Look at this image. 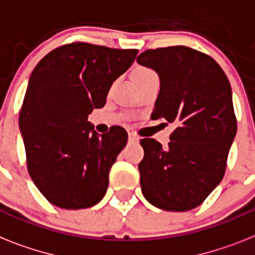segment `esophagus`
<instances>
[{"label": "esophagus", "mask_w": 255, "mask_h": 255, "mask_svg": "<svg viewBox=\"0 0 255 255\" xmlns=\"http://www.w3.org/2000/svg\"><path fill=\"white\" fill-rule=\"evenodd\" d=\"M128 140H129V142H137L138 137L133 133V132H129V133H128Z\"/></svg>", "instance_id": "1"}]
</instances>
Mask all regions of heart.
<instances>
[{
    "mask_svg": "<svg viewBox=\"0 0 255 255\" xmlns=\"http://www.w3.org/2000/svg\"><path fill=\"white\" fill-rule=\"evenodd\" d=\"M155 72L153 71V70H150V68L147 67H142V66H137V67L134 68L133 71H132V80L133 81H137V80H141V79H145L147 78V76H150V75H154Z\"/></svg>",
    "mask_w": 255,
    "mask_h": 255,
    "instance_id": "obj_1",
    "label": "heart"
}]
</instances>
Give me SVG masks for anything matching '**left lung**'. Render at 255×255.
<instances>
[{
  "label": "left lung",
  "instance_id": "1",
  "mask_svg": "<svg viewBox=\"0 0 255 255\" xmlns=\"http://www.w3.org/2000/svg\"><path fill=\"white\" fill-rule=\"evenodd\" d=\"M137 63L153 68L160 80L150 118L176 126L168 146L154 138L140 141L141 190L158 209L192 210L226 172L237 131L230 81L211 57L188 46L149 49Z\"/></svg>",
  "mask_w": 255,
  "mask_h": 255
}]
</instances>
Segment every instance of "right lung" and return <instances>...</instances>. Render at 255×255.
I'll use <instances>...</instances> for the list:
<instances>
[{
    "instance_id": "right-lung-1",
    "label": "right lung",
    "mask_w": 255,
    "mask_h": 255,
    "mask_svg": "<svg viewBox=\"0 0 255 255\" xmlns=\"http://www.w3.org/2000/svg\"><path fill=\"white\" fill-rule=\"evenodd\" d=\"M138 50L72 42L51 50L33 68L19 128L29 176L55 206L78 210L104 198L109 172L128 140L122 127L98 134L88 115L101 109Z\"/></svg>"
}]
</instances>
